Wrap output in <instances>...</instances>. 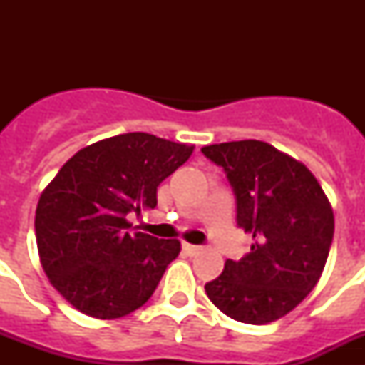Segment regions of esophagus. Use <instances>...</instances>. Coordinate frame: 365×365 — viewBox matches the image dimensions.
I'll return each mask as SVG.
<instances>
[{"instance_id": "esophagus-1", "label": "esophagus", "mask_w": 365, "mask_h": 365, "mask_svg": "<svg viewBox=\"0 0 365 365\" xmlns=\"http://www.w3.org/2000/svg\"><path fill=\"white\" fill-rule=\"evenodd\" d=\"M182 250H185L188 256H195V254L201 250V247H197V245H190V243H182Z\"/></svg>"}]
</instances>
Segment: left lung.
Here are the masks:
<instances>
[{
  "instance_id": "8db88e82",
  "label": "left lung",
  "mask_w": 365,
  "mask_h": 365,
  "mask_svg": "<svg viewBox=\"0 0 365 365\" xmlns=\"http://www.w3.org/2000/svg\"><path fill=\"white\" fill-rule=\"evenodd\" d=\"M206 159L221 166L235 195L237 225L252 247L205 291L215 307L243 324L278 320L303 302L324 272L334 215L309 168L261 140L212 144Z\"/></svg>"
}]
</instances>
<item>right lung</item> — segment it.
Instances as JSON below:
<instances>
[{"label":"right lung","instance_id":"obj_1","mask_svg":"<svg viewBox=\"0 0 365 365\" xmlns=\"http://www.w3.org/2000/svg\"><path fill=\"white\" fill-rule=\"evenodd\" d=\"M192 151L137 131L82 148L60 168L38 201L34 228L41 267L74 309L115 320L151 298L180 243L133 232L125 215L155 208L157 186Z\"/></svg>","mask_w":365,"mask_h":365}]
</instances>
